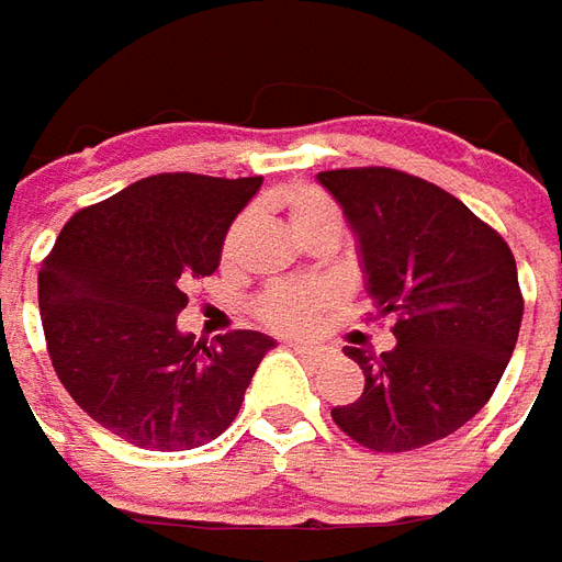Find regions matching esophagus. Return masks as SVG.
<instances>
[{
    "label": "esophagus",
    "mask_w": 562,
    "mask_h": 562,
    "mask_svg": "<svg viewBox=\"0 0 562 562\" xmlns=\"http://www.w3.org/2000/svg\"><path fill=\"white\" fill-rule=\"evenodd\" d=\"M285 348H292L294 355L310 357V360H322L327 355V348L324 345H306V342H285Z\"/></svg>",
    "instance_id": "obj_1"
}]
</instances>
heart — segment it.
Masks as SVG:
<instances>
[{
	"label": "heart",
	"mask_w": 562,
	"mask_h": 562,
	"mask_svg": "<svg viewBox=\"0 0 562 562\" xmlns=\"http://www.w3.org/2000/svg\"><path fill=\"white\" fill-rule=\"evenodd\" d=\"M273 205L280 207L289 226L301 240L315 238V235H330L339 238L345 228L342 207L336 205V199L315 184H294L280 190L273 196ZM247 226V220L238 217L232 223L223 240V256L235 252L240 232ZM334 306V294L327 292L318 282H285L273 285L261 294L256 303V315L261 324H268L270 330L285 336H301L313 330V324Z\"/></svg>",
	"instance_id": "1"
}]
</instances>
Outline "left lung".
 <instances>
[{"label":"left lung","instance_id":"obj_1","mask_svg":"<svg viewBox=\"0 0 562 562\" xmlns=\"http://www.w3.org/2000/svg\"><path fill=\"white\" fill-rule=\"evenodd\" d=\"M318 181L355 228L378 318H396L393 351L345 345L366 384L330 417L375 452L447 438L492 398L518 342L525 297L513 249L464 202L408 172L360 166Z\"/></svg>","mask_w":562,"mask_h":562}]
</instances>
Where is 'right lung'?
<instances>
[{"mask_svg": "<svg viewBox=\"0 0 562 562\" xmlns=\"http://www.w3.org/2000/svg\"><path fill=\"white\" fill-rule=\"evenodd\" d=\"M261 178L164 172L77 211L37 273L56 375L103 429L178 452L232 426L273 339L232 330L193 342L178 330L187 282L211 277Z\"/></svg>", "mask_w": 562, "mask_h": 562, "instance_id": "obj_1", "label": "right lung"}]
</instances>
